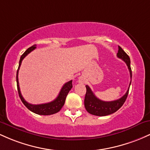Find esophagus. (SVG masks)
I'll list each match as a JSON object with an SVG mask.
<instances>
[{
	"label": "esophagus",
	"instance_id": "obj_1",
	"mask_svg": "<svg viewBox=\"0 0 150 150\" xmlns=\"http://www.w3.org/2000/svg\"><path fill=\"white\" fill-rule=\"evenodd\" d=\"M82 81H83V77L81 76L79 77V82H82Z\"/></svg>",
	"mask_w": 150,
	"mask_h": 150
}]
</instances>
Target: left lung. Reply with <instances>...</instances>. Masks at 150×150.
Instances as JSON below:
<instances>
[{
  "instance_id": "1",
  "label": "left lung",
  "mask_w": 150,
  "mask_h": 150,
  "mask_svg": "<svg viewBox=\"0 0 150 150\" xmlns=\"http://www.w3.org/2000/svg\"><path fill=\"white\" fill-rule=\"evenodd\" d=\"M117 57L121 59L125 62L128 68L129 74H130V79H132V70L130 67V59L128 55L126 54L124 50L118 46V52L117 53ZM131 81L129 82V86L131 84ZM129 88L127 89L125 95L120 98L117 100H112V101H103L100 100L96 96L88 85L86 86V93L85 99H84V105H85L86 110L90 114L97 116H105L110 115L117 111L120 109L124 103L125 102L127 95H128Z\"/></svg>"
}]
</instances>
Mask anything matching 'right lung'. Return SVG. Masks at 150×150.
<instances>
[{"instance_id": "1", "label": "right lung", "mask_w": 150, "mask_h": 150, "mask_svg": "<svg viewBox=\"0 0 150 150\" xmlns=\"http://www.w3.org/2000/svg\"><path fill=\"white\" fill-rule=\"evenodd\" d=\"M36 48V45H33V46L30 47L28 48L24 53L22 54L21 57V59L19 62V67H18V71H17V76H16V81H17V87H18V94L19 96L21 98L22 102L23 104L28 108L30 111L35 112V113L38 114V115H52V114L57 113L59 111L64 105L65 100H66L67 96L68 95L69 92L72 88V80L69 81L67 83H64V85L62 86V88L60 91L59 93L58 96L57 97L56 99L53 100V101L47 103H43V104H38V105H33V104H30L28 103L25 100L24 98L22 96L21 90H20L19 86V82H18V71H19L20 67H21L22 61L23 59L25 58L28 54L31 52L33 50H34Z\"/></svg>"}]
</instances>
